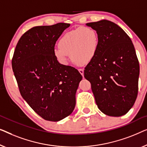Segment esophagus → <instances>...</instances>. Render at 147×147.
<instances>
[{
    "instance_id": "obj_1",
    "label": "esophagus",
    "mask_w": 147,
    "mask_h": 147,
    "mask_svg": "<svg viewBox=\"0 0 147 147\" xmlns=\"http://www.w3.org/2000/svg\"><path fill=\"white\" fill-rule=\"evenodd\" d=\"M78 71H79V73H80L82 76H83L84 74V69H78Z\"/></svg>"
}]
</instances>
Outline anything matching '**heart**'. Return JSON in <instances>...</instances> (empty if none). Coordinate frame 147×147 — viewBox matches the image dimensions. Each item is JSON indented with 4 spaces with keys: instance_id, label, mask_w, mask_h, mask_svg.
Masks as SVG:
<instances>
[{
    "instance_id": "heart-1",
    "label": "heart",
    "mask_w": 147,
    "mask_h": 147,
    "mask_svg": "<svg viewBox=\"0 0 147 147\" xmlns=\"http://www.w3.org/2000/svg\"><path fill=\"white\" fill-rule=\"evenodd\" d=\"M99 45L98 33L94 28L84 26L66 33L59 41L54 55L60 63L67 65L69 55L74 62L84 65L96 56Z\"/></svg>"
}]
</instances>
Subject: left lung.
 <instances>
[{
	"label": "left lung",
	"mask_w": 147,
	"mask_h": 147,
	"mask_svg": "<svg viewBox=\"0 0 147 147\" xmlns=\"http://www.w3.org/2000/svg\"><path fill=\"white\" fill-rule=\"evenodd\" d=\"M86 25L98 33L99 45L96 56L84 69V78L91 84L97 107L104 114L125 115L138 94L139 63L134 45L114 22L102 20Z\"/></svg>",
	"instance_id": "obj_1"
}]
</instances>
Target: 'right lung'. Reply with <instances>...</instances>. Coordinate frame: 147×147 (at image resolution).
<instances>
[{"label": "right lung", "instance_id": "right-lung-1", "mask_svg": "<svg viewBox=\"0 0 147 147\" xmlns=\"http://www.w3.org/2000/svg\"><path fill=\"white\" fill-rule=\"evenodd\" d=\"M70 24L34 26L22 34L12 59L20 93L40 117L59 121L73 113L82 76L75 68L60 64L56 42Z\"/></svg>", "mask_w": 147, "mask_h": 147}]
</instances>
